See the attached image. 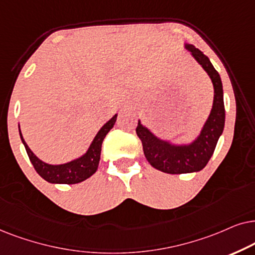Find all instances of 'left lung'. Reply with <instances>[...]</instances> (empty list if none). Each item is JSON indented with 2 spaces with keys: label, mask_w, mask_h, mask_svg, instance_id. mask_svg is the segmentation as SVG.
<instances>
[{
  "label": "left lung",
  "mask_w": 255,
  "mask_h": 255,
  "mask_svg": "<svg viewBox=\"0 0 255 255\" xmlns=\"http://www.w3.org/2000/svg\"><path fill=\"white\" fill-rule=\"evenodd\" d=\"M184 46L211 78L215 90L211 113L203 126L201 133L191 143L174 144L155 136L140 120L136 127V134L142 142L147 161L157 170L172 175L201 171L213 155L225 125L223 84L219 73L201 50L191 44H184Z\"/></svg>",
  "instance_id": "left-lung-1"
}]
</instances>
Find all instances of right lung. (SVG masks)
Segmentation results:
<instances>
[{
	"label": "right lung",
	"instance_id": "1",
	"mask_svg": "<svg viewBox=\"0 0 255 255\" xmlns=\"http://www.w3.org/2000/svg\"><path fill=\"white\" fill-rule=\"evenodd\" d=\"M118 114H115L111 120H108L100 130L98 131L96 137L93 138L92 143L88 147L87 151L83 156L78 157L73 161L64 163V164H49V163L43 162L31 151L29 145L23 138V135L19 129V136L24 144L25 150L28 152V156L31 161L35 170L38 172L40 177L45 179L46 182L53 183V184H77L91 177L94 172L97 171L98 165L100 161L101 154V144H103L104 138L106 137L108 131H110L117 121Z\"/></svg>",
	"mask_w": 255,
	"mask_h": 255
}]
</instances>
